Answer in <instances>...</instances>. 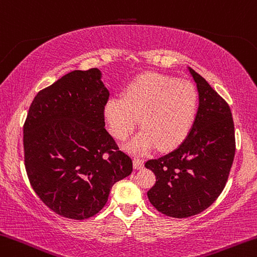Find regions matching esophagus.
<instances>
[{
	"label": "esophagus",
	"instance_id": "obj_1",
	"mask_svg": "<svg viewBox=\"0 0 257 257\" xmlns=\"http://www.w3.org/2000/svg\"><path fill=\"white\" fill-rule=\"evenodd\" d=\"M133 167H134V169H137V170L142 169L145 167V161L140 159V157H136V159L133 160Z\"/></svg>",
	"mask_w": 257,
	"mask_h": 257
}]
</instances>
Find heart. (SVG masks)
I'll list each match as a JSON object with an SVG mask.
<instances>
[{
	"label": "heart",
	"instance_id": "obj_1",
	"mask_svg": "<svg viewBox=\"0 0 257 257\" xmlns=\"http://www.w3.org/2000/svg\"><path fill=\"white\" fill-rule=\"evenodd\" d=\"M197 101V92L191 82L151 72L137 78L125 96L109 98L104 116L110 132L118 140L131 136L141 116L144 130L126 145V149L145 154L157 145L165 149L180 144L194 121Z\"/></svg>",
	"mask_w": 257,
	"mask_h": 257
}]
</instances>
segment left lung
Here are the masks:
<instances>
[{"instance_id": "left-lung-1", "label": "left lung", "mask_w": 257, "mask_h": 257, "mask_svg": "<svg viewBox=\"0 0 257 257\" xmlns=\"http://www.w3.org/2000/svg\"><path fill=\"white\" fill-rule=\"evenodd\" d=\"M199 92L191 131L178 148L146 162L156 176L147 192L162 214L186 218L200 214L223 192L235 154L234 124L226 101L206 79L188 68Z\"/></svg>"}]
</instances>
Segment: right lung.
Returning a JSON list of instances; mask_svg holds the SVG:
<instances>
[{
	"mask_svg": "<svg viewBox=\"0 0 257 257\" xmlns=\"http://www.w3.org/2000/svg\"><path fill=\"white\" fill-rule=\"evenodd\" d=\"M98 69L76 70L40 90L24 124L30 183L54 212L86 219L105 206L110 189L131 175L128 155L105 130L109 90Z\"/></svg>",
	"mask_w": 257,
	"mask_h": 257,
	"instance_id": "right-lung-1",
	"label": "right lung"
}]
</instances>
